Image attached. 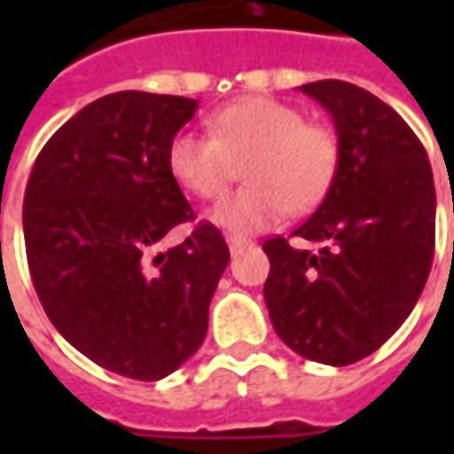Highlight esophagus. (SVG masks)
Here are the masks:
<instances>
[{
	"label": "esophagus",
	"instance_id": "1",
	"mask_svg": "<svg viewBox=\"0 0 454 454\" xmlns=\"http://www.w3.org/2000/svg\"><path fill=\"white\" fill-rule=\"evenodd\" d=\"M228 247H231V253H238L240 247H247L250 246V240H246V238H238V236H228Z\"/></svg>",
	"mask_w": 454,
	"mask_h": 454
}]
</instances>
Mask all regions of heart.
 <instances>
[{
  "label": "heart",
  "instance_id": "1",
  "mask_svg": "<svg viewBox=\"0 0 454 454\" xmlns=\"http://www.w3.org/2000/svg\"><path fill=\"white\" fill-rule=\"evenodd\" d=\"M211 136L179 130L169 140L172 177L194 197L218 201L243 165L247 187L214 211L218 226L255 233L325 197L338 169V140L324 123L304 121L292 104L262 94L240 97L208 116Z\"/></svg>",
  "mask_w": 454,
  "mask_h": 454
}]
</instances>
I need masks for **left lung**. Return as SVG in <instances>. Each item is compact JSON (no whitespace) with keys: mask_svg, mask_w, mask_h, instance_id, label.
I'll list each match as a JSON object with an SVG mask.
<instances>
[{"mask_svg":"<svg viewBox=\"0 0 454 454\" xmlns=\"http://www.w3.org/2000/svg\"><path fill=\"white\" fill-rule=\"evenodd\" d=\"M299 90L333 119L338 169L292 233L318 250L265 240V304L292 350L345 367L389 340L419 301L435 250V184L426 148L380 97L342 80Z\"/></svg>","mask_w":454,"mask_h":454,"instance_id":"1","label":"left lung"}]
</instances>
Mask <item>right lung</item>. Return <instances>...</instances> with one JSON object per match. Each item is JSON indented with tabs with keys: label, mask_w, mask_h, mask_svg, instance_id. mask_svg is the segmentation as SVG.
Masks as SVG:
<instances>
[{
	"label": "right lung",
	"mask_w": 454,
	"mask_h": 454,
	"mask_svg": "<svg viewBox=\"0 0 454 454\" xmlns=\"http://www.w3.org/2000/svg\"><path fill=\"white\" fill-rule=\"evenodd\" d=\"M197 99L106 94L55 130L31 169L24 240L35 294L73 348L121 377L158 381L207 338L208 304L231 253L194 221L168 165Z\"/></svg>",
	"instance_id": "obj_1"
}]
</instances>
